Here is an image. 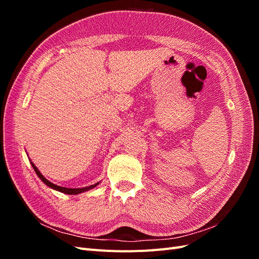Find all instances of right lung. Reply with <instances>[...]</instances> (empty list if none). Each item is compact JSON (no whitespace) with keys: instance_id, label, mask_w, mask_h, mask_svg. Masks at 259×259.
Masks as SVG:
<instances>
[{"instance_id":"1","label":"right lung","mask_w":259,"mask_h":259,"mask_svg":"<svg viewBox=\"0 0 259 259\" xmlns=\"http://www.w3.org/2000/svg\"><path fill=\"white\" fill-rule=\"evenodd\" d=\"M30 163H31V165H32L33 169L35 170V173H36V175L38 176V178H40L46 186H49L50 188H52V189L56 190V191H59V192H62V193H66V194H79V193H82V192L89 191V190H91V189H94V188H95L96 186L99 185V183H96L95 185H92V186H89V187H83V188H66V187L57 186V185H55V184L51 183L50 180L46 179V178L41 174V171L38 170L37 167L34 165L33 162L30 161Z\"/></svg>"}]
</instances>
